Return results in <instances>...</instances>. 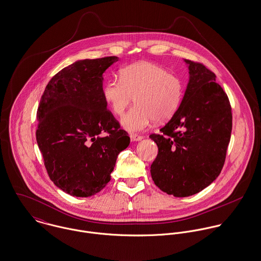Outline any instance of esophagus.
<instances>
[{
  "instance_id": "esophagus-1",
  "label": "esophagus",
  "mask_w": 261,
  "mask_h": 261,
  "mask_svg": "<svg viewBox=\"0 0 261 261\" xmlns=\"http://www.w3.org/2000/svg\"><path fill=\"white\" fill-rule=\"evenodd\" d=\"M130 139L132 142H137V141H141L143 139L142 136L140 135H136V134H131L130 135Z\"/></svg>"
}]
</instances>
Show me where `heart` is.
Listing matches in <instances>:
<instances>
[{"label":"heart","mask_w":261,"mask_h":261,"mask_svg":"<svg viewBox=\"0 0 261 261\" xmlns=\"http://www.w3.org/2000/svg\"><path fill=\"white\" fill-rule=\"evenodd\" d=\"M103 97L114 114L121 116L133 100L135 106L121 119L131 133L143 131L153 120L162 122L173 116L183 96L182 81L153 63L138 62L122 68L119 79L103 86Z\"/></svg>","instance_id":"heart-1"}]
</instances>
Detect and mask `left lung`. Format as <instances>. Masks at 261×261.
I'll return each mask as SVG.
<instances>
[{"instance_id":"obj_1","label":"left lung","mask_w":261,"mask_h":261,"mask_svg":"<svg viewBox=\"0 0 261 261\" xmlns=\"http://www.w3.org/2000/svg\"><path fill=\"white\" fill-rule=\"evenodd\" d=\"M184 62L189 81L181 104L161 133L150 135L158 146L152 179L175 197L196 194L218 177L232 130L230 103L215 74L200 63Z\"/></svg>"}]
</instances>
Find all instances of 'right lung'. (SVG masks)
I'll return each instance as SVG.
<instances>
[{
	"label": "right lung",
	"mask_w": 261,
	"mask_h": 261,
	"mask_svg": "<svg viewBox=\"0 0 261 261\" xmlns=\"http://www.w3.org/2000/svg\"><path fill=\"white\" fill-rule=\"evenodd\" d=\"M118 57L79 60L48 83L38 111L36 139L50 179L64 192L89 197L110 181L128 133L107 110L103 73Z\"/></svg>",
	"instance_id": "1"
}]
</instances>
